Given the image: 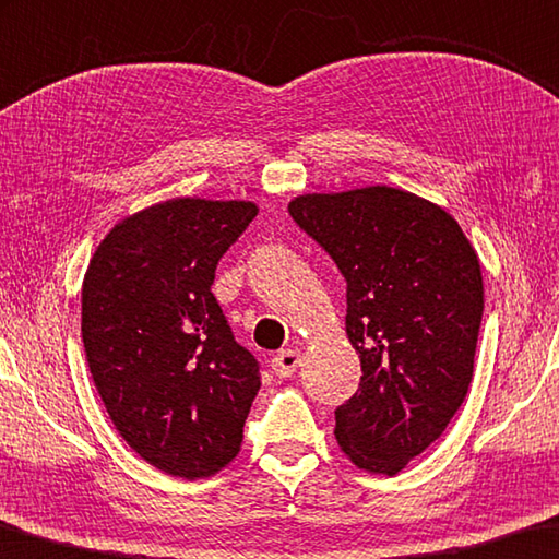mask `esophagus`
<instances>
[{
  "label": "esophagus",
  "mask_w": 559,
  "mask_h": 559,
  "mask_svg": "<svg viewBox=\"0 0 559 559\" xmlns=\"http://www.w3.org/2000/svg\"><path fill=\"white\" fill-rule=\"evenodd\" d=\"M301 364V352L299 349H282L272 356V371L277 373L280 379H287L297 371Z\"/></svg>",
  "instance_id": "1"
}]
</instances>
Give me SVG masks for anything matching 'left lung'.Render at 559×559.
Returning <instances> with one entry per match:
<instances>
[{
	"mask_svg": "<svg viewBox=\"0 0 559 559\" xmlns=\"http://www.w3.org/2000/svg\"><path fill=\"white\" fill-rule=\"evenodd\" d=\"M289 215L346 280V336L361 383L334 411L356 468L396 475L451 424L473 379L480 262L431 200L386 186L307 193Z\"/></svg>",
	"mask_w": 559,
	"mask_h": 559,
	"instance_id": "8db88e82",
	"label": "left lung"
}]
</instances>
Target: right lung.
Returning a JSON list of instances; mask_svg holds the SVG:
<instances>
[{"mask_svg":"<svg viewBox=\"0 0 559 559\" xmlns=\"http://www.w3.org/2000/svg\"><path fill=\"white\" fill-rule=\"evenodd\" d=\"M258 215L250 200L173 198L126 217L96 247L81 336L98 396L123 441L195 480L242 445L260 364L235 342L215 267Z\"/></svg>","mask_w":559,"mask_h":559,"instance_id":"right-lung-1","label":"right lung"}]
</instances>
